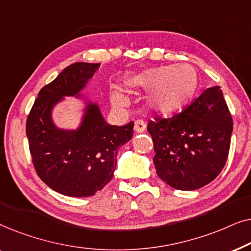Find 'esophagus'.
Returning a JSON list of instances; mask_svg holds the SVG:
<instances>
[{"label": "esophagus", "mask_w": 251, "mask_h": 251, "mask_svg": "<svg viewBox=\"0 0 251 251\" xmlns=\"http://www.w3.org/2000/svg\"><path fill=\"white\" fill-rule=\"evenodd\" d=\"M133 129H135V131L138 132V133L144 132V131H145V129H146L145 122H144L143 120H137V121L135 122V126H133Z\"/></svg>", "instance_id": "esophagus-1"}]
</instances>
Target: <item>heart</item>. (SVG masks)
Here are the masks:
<instances>
[{"label": "heart", "mask_w": 251, "mask_h": 251, "mask_svg": "<svg viewBox=\"0 0 251 251\" xmlns=\"http://www.w3.org/2000/svg\"><path fill=\"white\" fill-rule=\"evenodd\" d=\"M125 87L130 92L151 90L146 100L149 108L167 116L183 111L194 100L200 80L191 66H160L129 75ZM112 102L121 107L126 105V98L121 91H113Z\"/></svg>", "instance_id": "obj_1"}]
</instances>
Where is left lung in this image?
Segmentation results:
<instances>
[{"label": "left lung", "instance_id": "left-lung-1", "mask_svg": "<svg viewBox=\"0 0 251 251\" xmlns=\"http://www.w3.org/2000/svg\"><path fill=\"white\" fill-rule=\"evenodd\" d=\"M233 120L219 87L208 88L184 111L147 125L156 174L181 191L203 187L221 174L228 156Z\"/></svg>", "mask_w": 251, "mask_h": 251}]
</instances>
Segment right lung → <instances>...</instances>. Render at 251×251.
Wrapping results in <instances>:
<instances>
[{
  "instance_id": "add662e5",
  "label": "right lung",
  "mask_w": 251,
  "mask_h": 251,
  "mask_svg": "<svg viewBox=\"0 0 251 251\" xmlns=\"http://www.w3.org/2000/svg\"><path fill=\"white\" fill-rule=\"evenodd\" d=\"M99 64L75 63L39 92L26 122L29 152L37 175L50 188L74 198L96 194L112 179L119 147L132 137L133 122H105L97 104L89 101L76 130L59 129L52 109L65 96L80 97Z\"/></svg>"
}]
</instances>
